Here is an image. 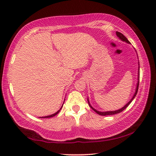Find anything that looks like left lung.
Segmentation results:
<instances>
[{"mask_svg":"<svg viewBox=\"0 0 156 156\" xmlns=\"http://www.w3.org/2000/svg\"><path fill=\"white\" fill-rule=\"evenodd\" d=\"M116 35L118 36V38H119L120 40H122V41H125L126 43H130V42H129V41H128V39L126 38V37L123 35L122 34H121L120 32H118V31H116ZM140 72H138V83H137V87H136V92H135V94H134V95H133V98H131V100H130V101H129L127 104L126 105H125V106H124L122 108H121V109H118V110H116V111H113V112H98V111H97V110H96L95 109H94L93 107H92L91 105H90V104H89V100H88V102H89V106L91 107V108L92 109H93L95 112L96 113H97L98 114H99V115H113V114H116V113H120V112H122V111H124L125 110L126 107H127L129 105V104L131 103V102H132V100H133V99H134V98H135V96H136V94H137V92H138V87H139V78H140V76H139V75H140V73H139Z\"/></svg>","mask_w":156,"mask_h":156,"instance_id":"1","label":"left lung"}]
</instances>
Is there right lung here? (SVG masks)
<instances>
[{
  "label": "right lung",
  "instance_id": "add662e5",
  "mask_svg": "<svg viewBox=\"0 0 156 156\" xmlns=\"http://www.w3.org/2000/svg\"><path fill=\"white\" fill-rule=\"evenodd\" d=\"M62 108V107H61ZM60 110H58V112H56V113H54V114H51V115H47V116H44V117H42V118H51V117H53V116H55V115H57L58 114V113H59V112H60Z\"/></svg>",
  "mask_w": 156,
  "mask_h": 156
}]
</instances>
